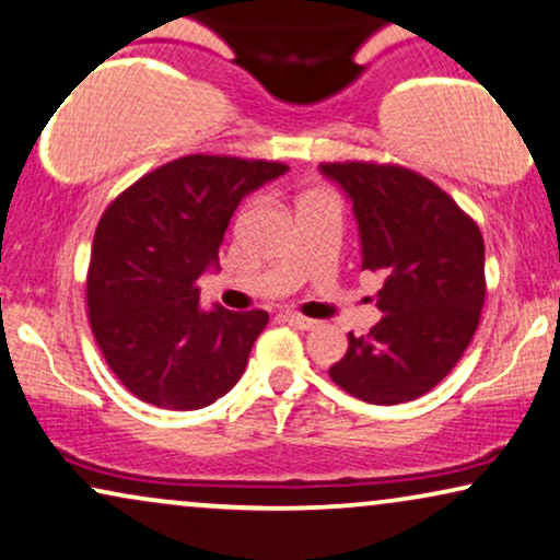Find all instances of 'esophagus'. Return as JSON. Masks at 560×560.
I'll return each mask as SVG.
<instances>
[{
  "mask_svg": "<svg viewBox=\"0 0 560 560\" xmlns=\"http://www.w3.org/2000/svg\"><path fill=\"white\" fill-rule=\"evenodd\" d=\"M282 322H288L290 326H295V329H301V331L314 329V326H316L314 318H306V316H301V314H293V311H285V314H282Z\"/></svg>",
  "mask_w": 560,
  "mask_h": 560,
  "instance_id": "esophagus-1",
  "label": "esophagus"
}]
</instances>
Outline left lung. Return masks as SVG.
Here are the masks:
<instances>
[{
	"mask_svg": "<svg viewBox=\"0 0 560 560\" xmlns=\"http://www.w3.org/2000/svg\"><path fill=\"white\" fill-rule=\"evenodd\" d=\"M352 202L362 270L377 272L383 318L350 331L329 377L360 401L394 406L424 396L463 358L481 318L483 236L457 202L396 164L318 166Z\"/></svg>",
	"mask_w": 560,
	"mask_h": 560,
	"instance_id": "obj_1",
	"label": "left lung"
}]
</instances>
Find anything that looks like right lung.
<instances>
[{
    "instance_id": "right-lung-1",
    "label": "right lung",
    "mask_w": 560,
    "mask_h": 560,
    "mask_svg": "<svg viewBox=\"0 0 560 560\" xmlns=\"http://www.w3.org/2000/svg\"><path fill=\"white\" fill-rule=\"evenodd\" d=\"M288 166L192 154L143 174L94 231L86 303L100 352L130 394L192 411L242 377L265 311L200 308V275L218 270L231 215Z\"/></svg>"
}]
</instances>
